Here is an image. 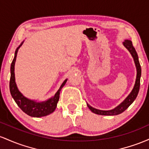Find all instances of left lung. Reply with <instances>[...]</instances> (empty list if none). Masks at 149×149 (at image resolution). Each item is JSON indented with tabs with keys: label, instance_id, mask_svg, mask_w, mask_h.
Here are the masks:
<instances>
[{
	"label": "left lung",
	"instance_id": "8db88e82",
	"mask_svg": "<svg viewBox=\"0 0 149 149\" xmlns=\"http://www.w3.org/2000/svg\"><path fill=\"white\" fill-rule=\"evenodd\" d=\"M123 45L125 46V47L130 51V53H131L132 56L134 61L135 65L136 68V81H135L134 86L133 89L132 90V91L130 92V94L128 95L127 97L121 103L115 108L114 109L110 110V111H101V110L96 109V108H93L91 106L87 103V106L88 107L91 112H93V113H96L97 115H119L120 113H123L127 108H128L132 103H133L134 101L136 99V96H137L139 91V87H140V78H141V65L139 64V58L138 55L136 53V50L134 48L132 43L130 40H125V41L123 42Z\"/></svg>",
	"mask_w": 149,
	"mask_h": 149
}]
</instances>
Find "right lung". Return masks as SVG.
<instances>
[{"label": "right lung", "mask_w": 149, "mask_h": 149, "mask_svg": "<svg viewBox=\"0 0 149 149\" xmlns=\"http://www.w3.org/2000/svg\"><path fill=\"white\" fill-rule=\"evenodd\" d=\"M24 42V41H23ZM23 42L17 48L15 57L10 66V91L12 95V97L17 106L20 108V109L24 113L34 118H40V117L46 116V115L51 114L54 112L57 107V103L59 101L60 98V91H61L62 88L65 86V83L68 81L66 79L62 83L60 86L59 89L55 93V95L51 98L48 99L47 101L42 102H36L34 100H30L29 98L23 96L20 91L18 90L15 83V64L16 61V57L17 55L18 49L20 48Z\"/></svg>", "instance_id": "obj_1"}]
</instances>
